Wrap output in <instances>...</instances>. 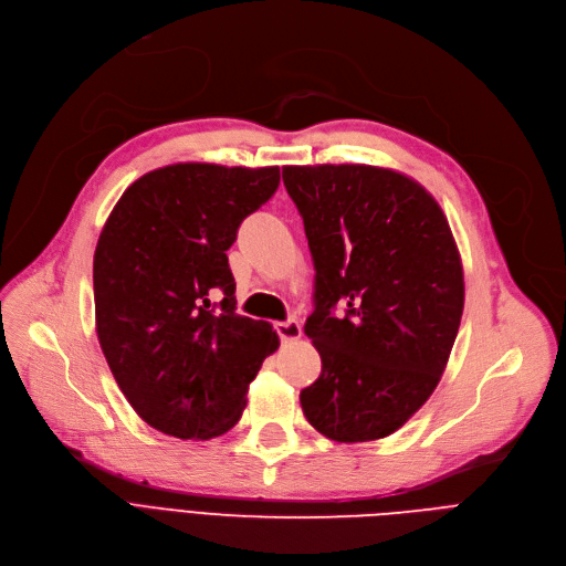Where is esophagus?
Masks as SVG:
<instances>
[{
	"label": "esophagus",
	"instance_id": "1",
	"mask_svg": "<svg viewBox=\"0 0 566 566\" xmlns=\"http://www.w3.org/2000/svg\"><path fill=\"white\" fill-rule=\"evenodd\" d=\"M275 331H277V337H280L282 342H295V339H301V335H303L301 323L295 321V318H289V321L277 323Z\"/></svg>",
	"mask_w": 566,
	"mask_h": 566
}]
</instances>
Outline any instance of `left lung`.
Here are the masks:
<instances>
[{"mask_svg": "<svg viewBox=\"0 0 566 566\" xmlns=\"http://www.w3.org/2000/svg\"><path fill=\"white\" fill-rule=\"evenodd\" d=\"M314 259L305 335L321 376L307 422L337 442L395 433L436 390L463 314V265L438 201L395 169L282 167ZM342 306L345 314L335 315Z\"/></svg>", "mask_w": 566, "mask_h": 566, "instance_id": "8db88e82", "label": "left lung"}]
</instances>
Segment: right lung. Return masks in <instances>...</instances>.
Instances as JSON below:
<instances>
[{"mask_svg": "<svg viewBox=\"0 0 566 566\" xmlns=\"http://www.w3.org/2000/svg\"><path fill=\"white\" fill-rule=\"evenodd\" d=\"M277 186L280 167L178 163L137 178L109 213L94 254L96 333L148 427L208 440L241 420L280 337L235 314L227 250Z\"/></svg>", "mask_w": 566, "mask_h": 566, "instance_id": "add662e5", "label": "right lung"}]
</instances>
